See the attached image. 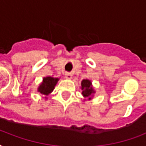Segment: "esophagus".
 Instances as JSON below:
<instances>
[{"instance_id":"34e87169","label":"esophagus","mask_w":146,"mask_h":146,"mask_svg":"<svg viewBox=\"0 0 146 146\" xmlns=\"http://www.w3.org/2000/svg\"><path fill=\"white\" fill-rule=\"evenodd\" d=\"M65 77H66V79H68V80H70L71 78H72V73H65Z\"/></svg>"}]
</instances>
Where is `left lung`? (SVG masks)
Here are the masks:
<instances>
[{"mask_svg":"<svg viewBox=\"0 0 146 146\" xmlns=\"http://www.w3.org/2000/svg\"><path fill=\"white\" fill-rule=\"evenodd\" d=\"M81 89L82 90V95L84 98H87L88 99L90 100L92 96L96 92L92 88V82L89 80H83L81 82Z\"/></svg>","mask_w":146,"mask_h":146,"instance_id":"left-lung-1","label":"left lung"}]
</instances>
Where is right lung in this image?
<instances>
[{
    "mask_svg": "<svg viewBox=\"0 0 146 146\" xmlns=\"http://www.w3.org/2000/svg\"><path fill=\"white\" fill-rule=\"evenodd\" d=\"M58 80H59L58 78H54L51 77V76L44 77L43 81L38 88V92L45 96H48L49 94L54 90Z\"/></svg>",
    "mask_w": 146,
    "mask_h": 146,
    "instance_id": "obj_1",
    "label": "right lung"
}]
</instances>
